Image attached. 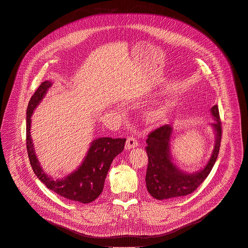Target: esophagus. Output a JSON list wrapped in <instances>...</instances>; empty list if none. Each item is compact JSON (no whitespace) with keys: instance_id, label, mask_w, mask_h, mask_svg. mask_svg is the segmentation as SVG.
Masks as SVG:
<instances>
[{"instance_id":"esophagus-1","label":"esophagus","mask_w":248,"mask_h":248,"mask_svg":"<svg viewBox=\"0 0 248 248\" xmlns=\"http://www.w3.org/2000/svg\"><path fill=\"white\" fill-rule=\"evenodd\" d=\"M138 144H139V141L135 137H128L127 141H126V148L131 150V148L137 146Z\"/></svg>"}]
</instances>
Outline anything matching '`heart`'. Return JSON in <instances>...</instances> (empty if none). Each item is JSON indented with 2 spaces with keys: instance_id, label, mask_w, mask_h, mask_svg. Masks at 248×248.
<instances>
[{
  "instance_id": "heart-1",
  "label": "heart",
  "mask_w": 248,
  "mask_h": 248,
  "mask_svg": "<svg viewBox=\"0 0 248 248\" xmlns=\"http://www.w3.org/2000/svg\"><path fill=\"white\" fill-rule=\"evenodd\" d=\"M163 115V108H155L151 110H148L145 113V119L148 122H155Z\"/></svg>"
}]
</instances>
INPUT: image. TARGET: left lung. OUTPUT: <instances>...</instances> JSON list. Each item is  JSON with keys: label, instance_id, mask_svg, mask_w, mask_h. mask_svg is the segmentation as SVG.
<instances>
[{"label": "left lung", "instance_id": "left-lung-1", "mask_svg": "<svg viewBox=\"0 0 248 248\" xmlns=\"http://www.w3.org/2000/svg\"><path fill=\"white\" fill-rule=\"evenodd\" d=\"M215 122L212 126L216 132L215 147L207 165L197 173L186 174L180 171L171 161L170 138L172 127L162 125L147 135L145 151L148 164L145 174L147 191L155 199L162 201L187 195L199 187L211 172L218 155L222 139V124L218 106L211 108Z\"/></svg>", "mask_w": 248, "mask_h": 248}]
</instances>
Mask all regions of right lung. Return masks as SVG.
<instances>
[{
  "instance_id": "1",
  "label": "right lung",
  "mask_w": 248,
  "mask_h": 248,
  "mask_svg": "<svg viewBox=\"0 0 248 248\" xmlns=\"http://www.w3.org/2000/svg\"><path fill=\"white\" fill-rule=\"evenodd\" d=\"M51 86L52 83L49 81L43 82L28 103L26 112V148L30 165L35 175L47 188L67 200L90 203L102 193L111 162L124 150L126 139L100 138L93 140L82 165L75 172L62 180L49 178L42 170L36 157L30 137V126L33 110Z\"/></svg>"
}]
</instances>
